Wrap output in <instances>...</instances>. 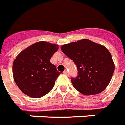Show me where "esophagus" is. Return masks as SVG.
<instances>
[{
    "label": "esophagus",
    "instance_id": "obj_1",
    "mask_svg": "<svg viewBox=\"0 0 125 125\" xmlns=\"http://www.w3.org/2000/svg\"><path fill=\"white\" fill-rule=\"evenodd\" d=\"M63 73H64L65 75H67V76H68V74H69V73H68V72H67V70L64 71V72H63Z\"/></svg>",
    "mask_w": 125,
    "mask_h": 125
}]
</instances>
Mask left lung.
I'll return each mask as SVG.
<instances>
[{
    "label": "left lung",
    "mask_w": 125,
    "mask_h": 125,
    "mask_svg": "<svg viewBox=\"0 0 125 125\" xmlns=\"http://www.w3.org/2000/svg\"><path fill=\"white\" fill-rule=\"evenodd\" d=\"M60 49L77 66L78 76L71 80L75 89L85 95H94L106 88L115 69L107 48L82 39L64 44Z\"/></svg>",
    "instance_id": "left-lung-1"
}]
</instances>
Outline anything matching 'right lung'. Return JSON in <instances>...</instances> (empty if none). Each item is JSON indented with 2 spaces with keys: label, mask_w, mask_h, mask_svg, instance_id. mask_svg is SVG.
<instances>
[{
  "label": "right lung",
  "mask_w": 125,
  "mask_h": 125,
  "mask_svg": "<svg viewBox=\"0 0 125 125\" xmlns=\"http://www.w3.org/2000/svg\"><path fill=\"white\" fill-rule=\"evenodd\" d=\"M58 44L40 41L21 51L12 66L13 78L25 94L32 98L46 95L54 87L60 72L50 62Z\"/></svg>",
  "instance_id": "obj_1"
}]
</instances>
